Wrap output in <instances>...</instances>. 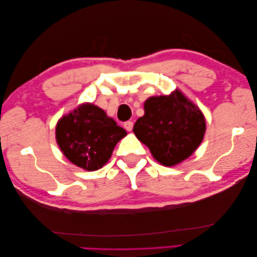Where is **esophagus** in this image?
<instances>
[{"instance_id":"1","label":"esophagus","mask_w":257,"mask_h":257,"mask_svg":"<svg viewBox=\"0 0 257 257\" xmlns=\"http://www.w3.org/2000/svg\"><path fill=\"white\" fill-rule=\"evenodd\" d=\"M123 127L125 128V130H127V132H132L133 128H134V122L133 121H125L123 123Z\"/></svg>"}]
</instances>
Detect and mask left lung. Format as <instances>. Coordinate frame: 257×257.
Masks as SVG:
<instances>
[{"label":"left lung","instance_id":"8db88e82","mask_svg":"<svg viewBox=\"0 0 257 257\" xmlns=\"http://www.w3.org/2000/svg\"><path fill=\"white\" fill-rule=\"evenodd\" d=\"M134 133L158 162L172 167L200 146L205 119L200 109L177 89L169 96L148 98L145 114L136 121Z\"/></svg>","mask_w":257,"mask_h":257}]
</instances>
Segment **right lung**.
<instances>
[{"label":"right lung","instance_id":"obj_1","mask_svg":"<svg viewBox=\"0 0 257 257\" xmlns=\"http://www.w3.org/2000/svg\"><path fill=\"white\" fill-rule=\"evenodd\" d=\"M125 135L123 128L92 103L78 106L56 125V140L64 156L87 171L105 165L114 146Z\"/></svg>","mask_w":257,"mask_h":257}]
</instances>
